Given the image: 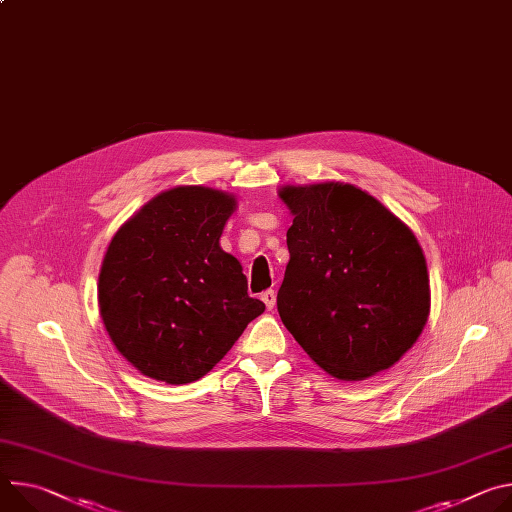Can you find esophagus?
<instances>
[{
    "instance_id": "34e87169",
    "label": "esophagus",
    "mask_w": 512,
    "mask_h": 512,
    "mask_svg": "<svg viewBox=\"0 0 512 512\" xmlns=\"http://www.w3.org/2000/svg\"><path fill=\"white\" fill-rule=\"evenodd\" d=\"M261 300L265 302L267 310H273V306H275V292H273V290H265V292L261 294Z\"/></svg>"
}]
</instances>
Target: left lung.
I'll use <instances>...</instances> for the list:
<instances>
[{"label":"left lung","instance_id":"obj_1","mask_svg":"<svg viewBox=\"0 0 512 512\" xmlns=\"http://www.w3.org/2000/svg\"><path fill=\"white\" fill-rule=\"evenodd\" d=\"M294 222L277 312L327 374L357 382L392 367L423 333L431 290L414 232L351 183L286 185Z\"/></svg>","mask_w":512,"mask_h":512}]
</instances>
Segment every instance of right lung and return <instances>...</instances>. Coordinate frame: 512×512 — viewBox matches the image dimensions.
Listing matches in <instances>:
<instances>
[{
	"label": "right lung",
	"mask_w": 512,
	"mask_h": 512,
	"mask_svg": "<svg viewBox=\"0 0 512 512\" xmlns=\"http://www.w3.org/2000/svg\"><path fill=\"white\" fill-rule=\"evenodd\" d=\"M237 200L204 185L161 192L114 235L98 282L106 331L143 376L190 384L230 351L265 304L220 249Z\"/></svg>",
	"instance_id": "1"
}]
</instances>
